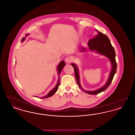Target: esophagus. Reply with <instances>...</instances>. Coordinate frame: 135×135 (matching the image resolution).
Here are the masks:
<instances>
[{"label": "esophagus", "instance_id": "34e87169", "mask_svg": "<svg viewBox=\"0 0 135 135\" xmlns=\"http://www.w3.org/2000/svg\"><path fill=\"white\" fill-rule=\"evenodd\" d=\"M72 59L70 57H67L65 59V61L67 63H69L72 62Z\"/></svg>", "mask_w": 135, "mask_h": 135}]
</instances>
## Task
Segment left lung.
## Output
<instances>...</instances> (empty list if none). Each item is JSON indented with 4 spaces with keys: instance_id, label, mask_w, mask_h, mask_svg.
<instances>
[{
    "instance_id": "obj_1",
    "label": "left lung",
    "mask_w": 135,
    "mask_h": 135,
    "mask_svg": "<svg viewBox=\"0 0 135 135\" xmlns=\"http://www.w3.org/2000/svg\"><path fill=\"white\" fill-rule=\"evenodd\" d=\"M96 31L98 32V34L96 35L95 38L91 39L89 40V50L90 51H96L97 53L104 55L109 59L112 67L110 72L109 77L106 84L100 89L95 90H84L80 84V76L79 75V70L77 65L73 63L71 64L73 66L74 69L75 76L78 86L81 90H83V91L85 93L90 95H97L106 90L112 81V79L115 74L117 68V64L115 60V52L108 37L106 35L101 32H99L97 30H96ZM85 51L86 49L85 47L83 46L80 48V51L83 52Z\"/></svg>"
}]
</instances>
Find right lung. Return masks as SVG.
I'll list each match as a JSON object with an SVG mask.
<instances>
[{"label": "right lung", "mask_w": 135, "mask_h": 135, "mask_svg": "<svg viewBox=\"0 0 135 135\" xmlns=\"http://www.w3.org/2000/svg\"><path fill=\"white\" fill-rule=\"evenodd\" d=\"M28 35H29V33L25 35V36L27 37ZM25 38H26V37H23V38H22V41L23 42V41L25 40ZM65 65H66V64H65V63L64 61H62L58 64V67H57V71H58V75H60V74L61 71L62 70V69L63 68V67L65 66ZM60 76H59V79H58V81H57V84L56 85V86H55V88H54L53 89H52L51 90H50V91H49V93L46 96L42 97H41V99H45V98H49V97H50L52 96V95H54L56 93V91H57V90H58L59 86V85H60ZM34 97H37L36 96ZM37 98H38V97H37Z\"/></svg>", "instance_id": "right-lung-1"}]
</instances>
